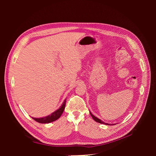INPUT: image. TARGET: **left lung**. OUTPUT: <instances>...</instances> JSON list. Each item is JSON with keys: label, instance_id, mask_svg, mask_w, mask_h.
<instances>
[{"label": "left lung", "instance_id": "8db88e82", "mask_svg": "<svg viewBox=\"0 0 156 156\" xmlns=\"http://www.w3.org/2000/svg\"><path fill=\"white\" fill-rule=\"evenodd\" d=\"M90 115L92 116V119H94V120L95 121H97V122H99V123H102V124H105V125H109V124H108V123H106V122H104L103 121H102L101 119H98L97 117H94V116L92 115L91 112H90Z\"/></svg>", "mask_w": 156, "mask_h": 156}]
</instances>
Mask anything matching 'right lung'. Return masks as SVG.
Segmentation results:
<instances>
[{
    "instance_id": "obj_1",
    "label": "right lung",
    "mask_w": 156,
    "mask_h": 156,
    "mask_svg": "<svg viewBox=\"0 0 156 156\" xmlns=\"http://www.w3.org/2000/svg\"><path fill=\"white\" fill-rule=\"evenodd\" d=\"M66 99H65L64 100V102H63V104L60 107V108H58L57 111H55L54 112H52L51 115L46 116V117H41V118L32 117V119H34L35 121L39 122V123H49V122L55 121L61 117V115H62L63 112H64V110L65 108V106H66Z\"/></svg>"
}]
</instances>
